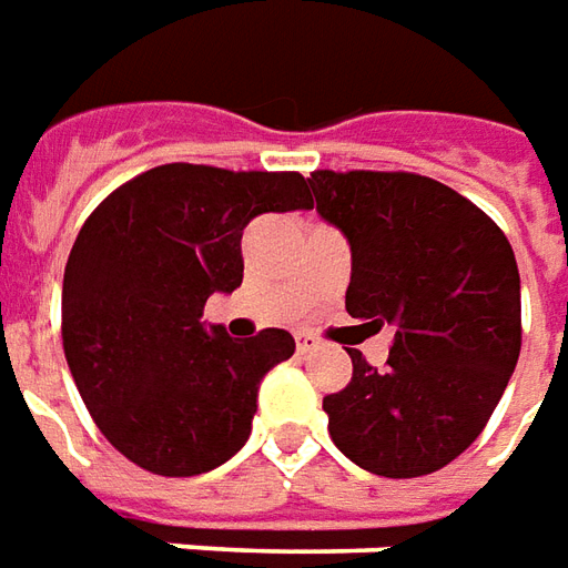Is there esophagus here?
<instances>
[{
	"label": "esophagus",
	"instance_id": "esophagus-1",
	"mask_svg": "<svg viewBox=\"0 0 568 568\" xmlns=\"http://www.w3.org/2000/svg\"><path fill=\"white\" fill-rule=\"evenodd\" d=\"M317 345H321V339H317V336H312V333H296V352H300V355H308V352H315Z\"/></svg>",
	"mask_w": 568,
	"mask_h": 568
}]
</instances>
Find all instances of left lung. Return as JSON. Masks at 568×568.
<instances>
[{
  "label": "left lung",
  "instance_id": "8db88e82",
  "mask_svg": "<svg viewBox=\"0 0 568 568\" xmlns=\"http://www.w3.org/2000/svg\"><path fill=\"white\" fill-rule=\"evenodd\" d=\"M317 213L352 244L345 308L392 324L385 367L348 348L352 382L324 397L329 437L379 477H422L462 456L520 357V272L474 201L406 171H315Z\"/></svg>",
  "mask_w": 568,
  "mask_h": 568
}]
</instances>
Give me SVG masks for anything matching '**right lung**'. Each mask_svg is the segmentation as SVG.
Masks as SVG:
<instances>
[{
	"label": "right lung",
	"instance_id": "right-lung-1",
	"mask_svg": "<svg viewBox=\"0 0 568 568\" xmlns=\"http://www.w3.org/2000/svg\"><path fill=\"white\" fill-rule=\"evenodd\" d=\"M296 207H312L296 171L174 162L84 220L63 272V355L103 437L143 470L195 477L247 444L260 382L296 342L277 327L232 339L201 312L241 284L253 216Z\"/></svg>",
	"mask_w": 568,
	"mask_h": 568
}]
</instances>
